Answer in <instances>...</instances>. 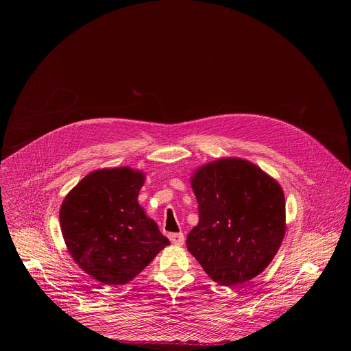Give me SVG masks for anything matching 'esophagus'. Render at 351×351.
I'll return each mask as SVG.
<instances>
[{"label": "esophagus", "instance_id": "obj_1", "mask_svg": "<svg viewBox=\"0 0 351 351\" xmlns=\"http://www.w3.org/2000/svg\"><path fill=\"white\" fill-rule=\"evenodd\" d=\"M169 240L175 245H182L184 243L183 233H169Z\"/></svg>", "mask_w": 351, "mask_h": 351}]
</instances>
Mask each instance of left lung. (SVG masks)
<instances>
[{
	"instance_id": "obj_1",
	"label": "left lung",
	"mask_w": 351,
	"mask_h": 351,
	"mask_svg": "<svg viewBox=\"0 0 351 351\" xmlns=\"http://www.w3.org/2000/svg\"><path fill=\"white\" fill-rule=\"evenodd\" d=\"M190 183L198 203V223L186 240L191 256L222 286L260 275L286 232L280 184L256 164L233 157L199 167Z\"/></svg>"
}]
</instances>
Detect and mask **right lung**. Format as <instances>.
<instances>
[{"label":"right lung","instance_id":"add662e5","mask_svg":"<svg viewBox=\"0 0 351 351\" xmlns=\"http://www.w3.org/2000/svg\"><path fill=\"white\" fill-rule=\"evenodd\" d=\"M145 175L129 167L97 169L64 198L60 223L68 253L104 285H125L169 244L137 197Z\"/></svg>","mask_w":351,"mask_h":351}]
</instances>
